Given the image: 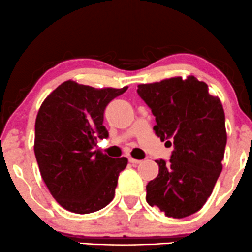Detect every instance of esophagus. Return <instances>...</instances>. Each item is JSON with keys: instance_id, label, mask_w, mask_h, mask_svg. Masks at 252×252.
Wrapping results in <instances>:
<instances>
[{"instance_id": "1", "label": "esophagus", "mask_w": 252, "mask_h": 252, "mask_svg": "<svg viewBox=\"0 0 252 252\" xmlns=\"http://www.w3.org/2000/svg\"><path fill=\"white\" fill-rule=\"evenodd\" d=\"M129 161L131 162L132 165H137V164H140L141 162V160H137V159H134V158H131V157H129Z\"/></svg>"}]
</instances>
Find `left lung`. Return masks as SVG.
<instances>
[{
    "label": "left lung",
    "mask_w": 252,
    "mask_h": 252,
    "mask_svg": "<svg viewBox=\"0 0 252 252\" xmlns=\"http://www.w3.org/2000/svg\"><path fill=\"white\" fill-rule=\"evenodd\" d=\"M137 93L156 117L157 136L173 145L170 161L157 160L159 175L146 187V200L166 217H189L207 202L222 170L227 135L220 99L195 76L139 85Z\"/></svg>",
    "instance_id": "8db88e82"
}]
</instances>
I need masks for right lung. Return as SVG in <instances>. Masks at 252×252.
Instances as JSON below:
<instances>
[{
    "label": "right lung",
    "instance_id": "right-lung-1",
    "mask_svg": "<svg viewBox=\"0 0 252 252\" xmlns=\"http://www.w3.org/2000/svg\"><path fill=\"white\" fill-rule=\"evenodd\" d=\"M128 87L94 88L63 82L41 104L35 120L34 154L41 178L55 200L69 212L88 214L113 200L126 158L93 151L109 137L104 111Z\"/></svg>",
    "mask_w": 252,
    "mask_h": 252
}]
</instances>
